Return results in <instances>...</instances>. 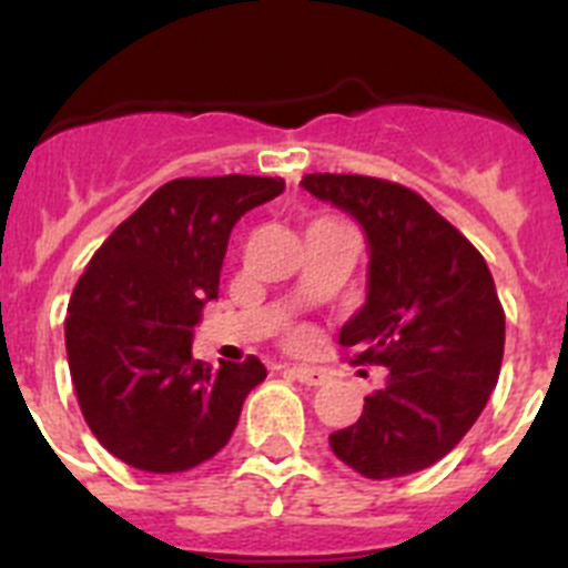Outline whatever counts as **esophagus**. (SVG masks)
<instances>
[{"mask_svg":"<svg viewBox=\"0 0 568 568\" xmlns=\"http://www.w3.org/2000/svg\"><path fill=\"white\" fill-rule=\"evenodd\" d=\"M288 375H294V378L305 386H322L327 381L325 373H322V369H314V367H291Z\"/></svg>","mask_w":568,"mask_h":568,"instance_id":"34e87169","label":"esophagus"}]
</instances>
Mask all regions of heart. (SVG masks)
<instances>
[{
	"label": "heart",
	"instance_id": "1",
	"mask_svg": "<svg viewBox=\"0 0 568 568\" xmlns=\"http://www.w3.org/2000/svg\"><path fill=\"white\" fill-rule=\"evenodd\" d=\"M302 338H305V333H296V342H302Z\"/></svg>",
	"mask_w": 568,
	"mask_h": 568
}]
</instances>
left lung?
<instances>
[{"label":"left lung","mask_w":568,"mask_h":568,"mask_svg":"<svg viewBox=\"0 0 568 568\" xmlns=\"http://www.w3.org/2000/svg\"><path fill=\"white\" fill-rule=\"evenodd\" d=\"M302 187L364 226L367 302L338 333L353 364L389 369L353 426L331 434L367 479L439 463L468 434L499 381L505 308L485 257L423 195L386 179L308 173Z\"/></svg>","instance_id":"obj_1"}]
</instances>
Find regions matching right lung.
<instances>
[{
  "label": "right lung",
  "mask_w": 568,
  "mask_h": 568,
  "mask_svg": "<svg viewBox=\"0 0 568 568\" xmlns=\"http://www.w3.org/2000/svg\"><path fill=\"white\" fill-rule=\"evenodd\" d=\"M283 179L206 176L162 184L92 254L63 322L83 420L105 452L148 474H179L230 443L254 356L193 358V327L219 296L232 226L283 193Z\"/></svg>",
  "instance_id": "add662e5"
}]
</instances>
